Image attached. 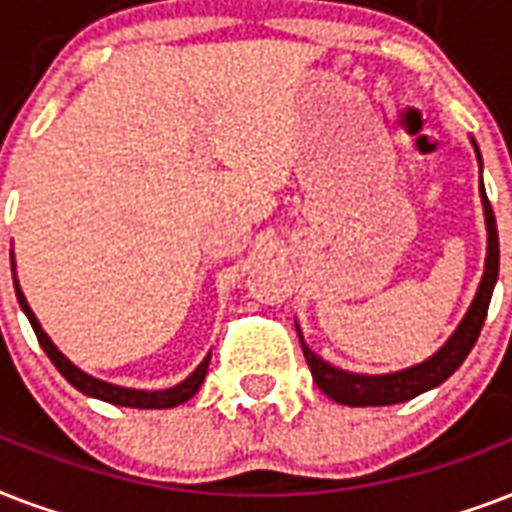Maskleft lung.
I'll return each instance as SVG.
<instances>
[{
  "label": "left lung",
  "mask_w": 512,
  "mask_h": 512,
  "mask_svg": "<svg viewBox=\"0 0 512 512\" xmlns=\"http://www.w3.org/2000/svg\"><path fill=\"white\" fill-rule=\"evenodd\" d=\"M470 144H473L478 165L483 170L481 152H478L475 138H470ZM481 202L483 219H486V264H483L481 283H478L475 299L470 301V310L465 312V318L459 320V326L454 328V334L446 339L441 350L433 352L430 358L417 363V366H408L403 371H392V374H352V371L331 366L328 360L315 355L310 350V344L304 342L299 323H296L301 350H304L307 366H310L312 379L320 387V392H326L328 398L342 403V406H392V403H406V400L417 398L422 392L433 390V387L446 382L465 363V358L473 350V344L478 342V334H481L483 320H486V312H489L491 293H494V285H497L499 275L497 221H494V211H491L486 189H483V178Z\"/></svg>",
  "instance_id": "8db88e82"
}]
</instances>
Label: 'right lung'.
Returning a JSON list of instances; mask_svg holds the SVG:
<instances>
[{
  "mask_svg": "<svg viewBox=\"0 0 512 512\" xmlns=\"http://www.w3.org/2000/svg\"><path fill=\"white\" fill-rule=\"evenodd\" d=\"M10 261H13V283H15V296H18V304H21V310L26 312V318H29L31 328H34V334H37L39 344H42V350L47 352V358L53 360V366L58 368L63 374V379L71 384V387H77L82 395L87 398H98L106 400V403H114V406H128V408H173L178 403H186L189 398L197 395V390L205 382V374H208V363H211V352L202 358V363L194 368L192 374L186 376L184 382L173 384L168 390H133V387H120V384L104 382V379H95L87 371H82L79 366H74L66 355H63L58 347L53 344V339L42 331L39 326L37 315L31 312L29 301L23 296L21 283H18V277H15V253L10 251Z\"/></svg>",
  "mask_w": 512,
  "mask_h": 512,
  "instance_id": "1",
  "label": "right lung"
}]
</instances>
